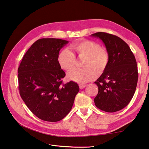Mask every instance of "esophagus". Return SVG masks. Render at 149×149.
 I'll return each instance as SVG.
<instances>
[{"label":"esophagus","instance_id":"esophagus-1","mask_svg":"<svg viewBox=\"0 0 149 149\" xmlns=\"http://www.w3.org/2000/svg\"><path fill=\"white\" fill-rule=\"evenodd\" d=\"M79 88L81 89H83L86 86V84H79Z\"/></svg>","mask_w":149,"mask_h":149}]
</instances>
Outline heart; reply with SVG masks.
I'll list each match as a JSON object with an SVG mask.
<instances>
[{
    "label": "heart",
    "mask_w": 149,
    "mask_h": 149,
    "mask_svg": "<svg viewBox=\"0 0 149 149\" xmlns=\"http://www.w3.org/2000/svg\"><path fill=\"white\" fill-rule=\"evenodd\" d=\"M71 48L79 57H86L84 69L75 68L68 74V78L78 83H85L94 79L97 74L103 72L109 64V54L97 42L91 40H79L72 44ZM75 56L68 49L61 50L57 56V62L62 69L70 70L75 65ZM96 70L95 71V70Z\"/></svg>",
    "instance_id": "obj_1"
}]
</instances>
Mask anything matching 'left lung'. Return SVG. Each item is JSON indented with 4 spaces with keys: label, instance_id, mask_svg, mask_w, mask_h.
<instances>
[{
    "label": "left lung",
    "instance_id": "8db88e82",
    "mask_svg": "<svg viewBox=\"0 0 149 149\" xmlns=\"http://www.w3.org/2000/svg\"><path fill=\"white\" fill-rule=\"evenodd\" d=\"M92 36L100 38L109 54L107 68L95 83L98 94L95 106L107 112L119 111L128 105L134 94L138 83V66L129 45L119 37L105 32Z\"/></svg>",
    "mask_w": 149,
    "mask_h": 149
}]
</instances>
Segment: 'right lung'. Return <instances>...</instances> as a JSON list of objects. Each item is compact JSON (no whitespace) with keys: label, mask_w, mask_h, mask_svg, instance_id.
Returning <instances> with one entry per match:
<instances>
[{"label":"right lung","mask_w":149,"mask_h":149,"mask_svg":"<svg viewBox=\"0 0 149 149\" xmlns=\"http://www.w3.org/2000/svg\"><path fill=\"white\" fill-rule=\"evenodd\" d=\"M61 39H40L23 57L18 68L20 97L30 111L42 120L59 121L70 111L78 84L63 83L65 72L57 62L60 49L68 44Z\"/></svg>","instance_id":"1"}]
</instances>
